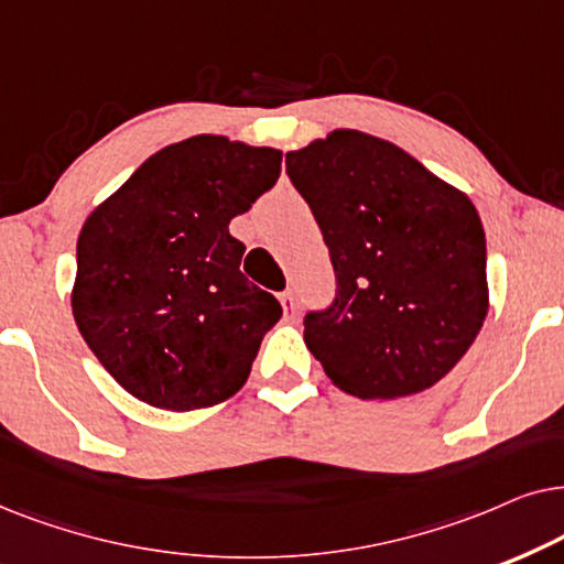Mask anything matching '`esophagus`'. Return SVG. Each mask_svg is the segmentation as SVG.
<instances>
[{
    "label": "esophagus",
    "mask_w": 564,
    "mask_h": 564,
    "mask_svg": "<svg viewBox=\"0 0 564 564\" xmlns=\"http://www.w3.org/2000/svg\"><path fill=\"white\" fill-rule=\"evenodd\" d=\"M278 302H281V310H283V317L289 322H294L299 317V304H296V296L286 291V294L278 296Z\"/></svg>",
    "instance_id": "esophagus-1"
}]
</instances>
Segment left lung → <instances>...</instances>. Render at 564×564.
<instances>
[{
    "mask_svg": "<svg viewBox=\"0 0 564 564\" xmlns=\"http://www.w3.org/2000/svg\"><path fill=\"white\" fill-rule=\"evenodd\" d=\"M286 172L335 265V304L304 319L306 348L329 381L360 400H397L444 379L490 306L485 229L469 195L356 129L286 152Z\"/></svg>",
    "mask_w": 564,
    "mask_h": 564,
    "instance_id": "8db88e82",
    "label": "left lung"
}]
</instances>
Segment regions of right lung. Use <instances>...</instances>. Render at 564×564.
Returning <instances> with one entry per match:
<instances>
[{
    "label": "right lung",
    "mask_w": 564,
    "mask_h": 564,
    "mask_svg": "<svg viewBox=\"0 0 564 564\" xmlns=\"http://www.w3.org/2000/svg\"><path fill=\"white\" fill-rule=\"evenodd\" d=\"M278 175V149L198 133L141 162L82 224L74 322L137 400L212 408L250 377L281 304L242 275L229 221Z\"/></svg>",
    "instance_id": "add662e5"
}]
</instances>
